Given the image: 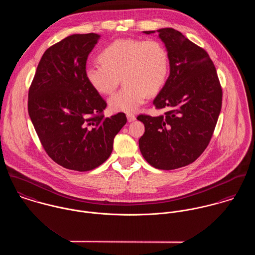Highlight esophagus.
<instances>
[{"mask_svg": "<svg viewBox=\"0 0 255 255\" xmlns=\"http://www.w3.org/2000/svg\"><path fill=\"white\" fill-rule=\"evenodd\" d=\"M127 118H128V121L129 123L135 121V119H136V117H135L133 114H128V115H127Z\"/></svg>", "mask_w": 255, "mask_h": 255, "instance_id": "1", "label": "esophagus"}]
</instances>
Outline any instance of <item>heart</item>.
<instances>
[{
    "mask_svg": "<svg viewBox=\"0 0 255 255\" xmlns=\"http://www.w3.org/2000/svg\"><path fill=\"white\" fill-rule=\"evenodd\" d=\"M101 65L85 69L89 85L102 95H109L122 80L124 86L108 100L116 113H133L147 95L158 94L170 73V59L165 46L157 40L117 39L98 55Z\"/></svg>",
    "mask_w": 255,
    "mask_h": 255,
    "instance_id": "1",
    "label": "heart"
}]
</instances>
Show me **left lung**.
I'll return each mask as SVG.
<instances>
[{
	"mask_svg": "<svg viewBox=\"0 0 255 255\" xmlns=\"http://www.w3.org/2000/svg\"><path fill=\"white\" fill-rule=\"evenodd\" d=\"M170 59V74L153 105L164 115H140L145 127L139 149L146 161L160 170H174L194 162L206 149L222 108V88L213 62L205 50L174 28L157 31Z\"/></svg>",
	"mask_w": 255,
	"mask_h": 255,
	"instance_id": "left-lung-1",
	"label": "left lung"
}]
</instances>
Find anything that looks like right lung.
Here are the masks:
<instances>
[{"label": "right lung", "mask_w": 255, "mask_h": 255, "mask_svg": "<svg viewBox=\"0 0 255 255\" xmlns=\"http://www.w3.org/2000/svg\"><path fill=\"white\" fill-rule=\"evenodd\" d=\"M96 33L73 34L43 54L28 93V114L47 154L78 172L95 169L111 155L127 123L124 113L104 118L106 101L85 78Z\"/></svg>", "instance_id": "obj_1"}]
</instances>
